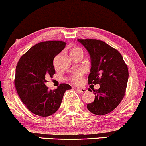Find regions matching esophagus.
Segmentation results:
<instances>
[{"instance_id":"obj_1","label":"esophagus","mask_w":146,"mask_h":146,"mask_svg":"<svg viewBox=\"0 0 146 146\" xmlns=\"http://www.w3.org/2000/svg\"><path fill=\"white\" fill-rule=\"evenodd\" d=\"M77 90L78 91H79L80 92H86L87 91V90L85 88H76Z\"/></svg>"}]
</instances>
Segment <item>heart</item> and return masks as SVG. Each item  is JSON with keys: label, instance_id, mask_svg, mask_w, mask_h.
<instances>
[{"label": "heart", "instance_id": "heart-1", "mask_svg": "<svg viewBox=\"0 0 146 146\" xmlns=\"http://www.w3.org/2000/svg\"><path fill=\"white\" fill-rule=\"evenodd\" d=\"M74 54H81L83 56L82 50L80 48H74L70 51V56ZM83 72L81 70H78L73 73L69 77L70 81L72 82L74 84H80L82 81Z\"/></svg>", "mask_w": 146, "mask_h": 146}]
</instances>
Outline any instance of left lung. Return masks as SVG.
<instances>
[{"label": "left lung", "instance_id": "1", "mask_svg": "<svg viewBox=\"0 0 146 146\" xmlns=\"http://www.w3.org/2000/svg\"><path fill=\"white\" fill-rule=\"evenodd\" d=\"M91 58L89 84L100 86L93 90L95 99L87 108L94 114L102 115L113 111L122 100L128 80V68L122 56L104 42L96 39H78ZM91 91V90H89Z\"/></svg>", "mask_w": 146, "mask_h": 146}]
</instances>
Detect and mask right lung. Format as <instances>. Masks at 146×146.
Masks as SVG:
<instances>
[{"label": "right lung", "instance_id": "1", "mask_svg": "<svg viewBox=\"0 0 146 146\" xmlns=\"http://www.w3.org/2000/svg\"><path fill=\"white\" fill-rule=\"evenodd\" d=\"M62 41H46L31 47L20 58L16 67L15 85L26 107L39 116L52 115L60 106L63 96L72 88L60 84L54 90L45 85L46 78L55 74L53 60L64 48Z\"/></svg>", "mask_w": 146, "mask_h": 146}]
</instances>
